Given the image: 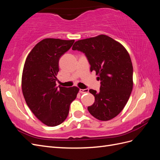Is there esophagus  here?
<instances>
[{
    "instance_id": "esophagus-1",
    "label": "esophagus",
    "mask_w": 160,
    "mask_h": 160,
    "mask_svg": "<svg viewBox=\"0 0 160 160\" xmlns=\"http://www.w3.org/2000/svg\"><path fill=\"white\" fill-rule=\"evenodd\" d=\"M79 92L81 93H88L89 92V89H79Z\"/></svg>"
}]
</instances>
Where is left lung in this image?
I'll return each mask as SVG.
<instances>
[{
    "label": "left lung",
    "instance_id": "8db88e82",
    "mask_svg": "<svg viewBox=\"0 0 160 160\" xmlns=\"http://www.w3.org/2000/svg\"><path fill=\"white\" fill-rule=\"evenodd\" d=\"M85 53L101 81L100 91L90 89L95 97L89 112L101 121L116 117L126 105L133 89V65L125 48L112 38L100 35L77 41L72 47Z\"/></svg>",
    "mask_w": 160,
    "mask_h": 160
}]
</instances>
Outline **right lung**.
<instances>
[{
    "label": "right lung",
    "mask_w": 160,
    "mask_h": 160,
    "mask_svg": "<svg viewBox=\"0 0 160 160\" xmlns=\"http://www.w3.org/2000/svg\"><path fill=\"white\" fill-rule=\"evenodd\" d=\"M74 42L45 38L33 47L24 65V98L33 114L47 126H57L64 122L79 91L77 87L67 88L56 84L59 59Z\"/></svg>",
    "instance_id": "add662e5"
}]
</instances>
